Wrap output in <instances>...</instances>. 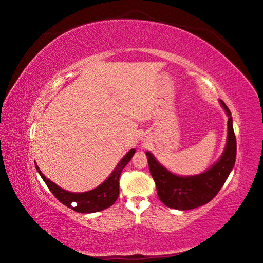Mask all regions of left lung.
<instances>
[{"label": "left lung", "mask_w": 263, "mask_h": 263, "mask_svg": "<svg viewBox=\"0 0 263 263\" xmlns=\"http://www.w3.org/2000/svg\"><path fill=\"white\" fill-rule=\"evenodd\" d=\"M219 102L228 116L227 142L218 161L215 162L209 170L196 176L180 177L166 170L149 151L146 153L158 196L170 209L187 211L208 204L219 192L234 168L237 142L233 128V117L225 103L221 100Z\"/></svg>", "instance_id": "1"}]
</instances>
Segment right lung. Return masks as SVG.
<instances>
[{"instance_id": "1", "label": "right lung", "mask_w": 263, "mask_h": 263, "mask_svg": "<svg viewBox=\"0 0 263 263\" xmlns=\"http://www.w3.org/2000/svg\"><path fill=\"white\" fill-rule=\"evenodd\" d=\"M135 151L136 150L132 149L125 155V157L116 165V168L112 172V174L101 185L82 193L68 192V191L59 187L52 181L47 179L44 176V173L39 170L36 162L35 165L38 173L41 174V177L45 181L47 186L51 191V193L63 205H66L67 208L78 213H97L112 206L117 200L119 195V177H121V173L126 164L130 161ZM74 202L77 204L76 206H73Z\"/></svg>"}]
</instances>
